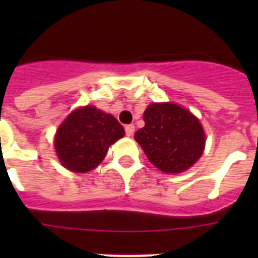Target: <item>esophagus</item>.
Here are the masks:
<instances>
[{"instance_id":"1","label":"esophagus","mask_w":258,"mask_h":258,"mask_svg":"<svg viewBox=\"0 0 258 258\" xmlns=\"http://www.w3.org/2000/svg\"><path fill=\"white\" fill-rule=\"evenodd\" d=\"M134 129H136V126H134V125H126V126H125V133H126V136L127 137L133 136Z\"/></svg>"}]
</instances>
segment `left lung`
<instances>
[{
    "mask_svg": "<svg viewBox=\"0 0 258 258\" xmlns=\"http://www.w3.org/2000/svg\"><path fill=\"white\" fill-rule=\"evenodd\" d=\"M145 126L134 134L146 156L164 173H181L199 160L206 134L199 118L175 103H152L143 113Z\"/></svg>",
    "mask_w": 258,
    "mask_h": 258,
    "instance_id": "1",
    "label": "left lung"
}]
</instances>
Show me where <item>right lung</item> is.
<instances>
[{"mask_svg":"<svg viewBox=\"0 0 258 258\" xmlns=\"http://www.w3.org/2000/svg\"><path fill=\"white\" fill-rule=\"evenodd\" d=\"M125 134L124 127L109 113L93 106L71 112L55 134V151L61 165L86 173L101 164L108 147Z\"/></svg>","mask_w":258,"mask_h":258,"instance_id":"right-lung-1","label":"right lung"}]
</instances>
